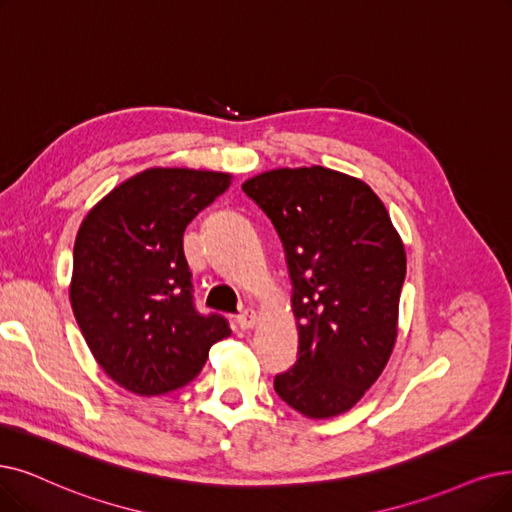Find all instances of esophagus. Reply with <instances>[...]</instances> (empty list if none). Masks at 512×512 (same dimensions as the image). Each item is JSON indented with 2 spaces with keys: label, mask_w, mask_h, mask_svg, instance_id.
Returning <instances> with one entry per match:
<instances>
[{
  "label": "esophagus",
  "mask_w": 512,
  "mask_h": 512,
  "mask_svg": "<svg viewBox=\"0 0 512 512\" xmlns=\"http://www.w3.org/2000/svg\"><path fill=\"white\" fill-rule=\"evenodd\" d=\"M256 311L254 309H243L239 315H237V325L241 327V330H252V327L256 325Z\"/></svg>",
  "instance_id": "1"
}]
</instances>
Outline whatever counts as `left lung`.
<instances>
[{"mask_svg":"<svg viewBox=\"0 0 512 512\" xmlns=\"http://www.w3.org/2000/svg\"><path fill=\"white\" fill-rule=\"evenodd\" d=\"M241 189L273 222L294 285L300 351L275 391L309 418L351 410L397 340L405 250L384 203L321 166L264 172Z\"/></svg>","mask_w":512,"mask_h":512,"instance_id":"left-lung-1","label":"left lung"}]
</instances>
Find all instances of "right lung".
<instances>
[{"mask_svg":"<svg viewBox=\"0 0 512 512\" xmlns=\"http://www.w3.org/2000/svg\"><path fill=\"white\" fill-rule=\"evenodd\" d=\"M231 185L229 174L151 168L121 182L81 222L71 306L94 359L136 395L189 384L227 317L197 311L182 248L187 224Z\"/></svg>","mask_w":512,"mask_h":512,"instance_id":"obj_1","label":"right lung"}]
</instances>
